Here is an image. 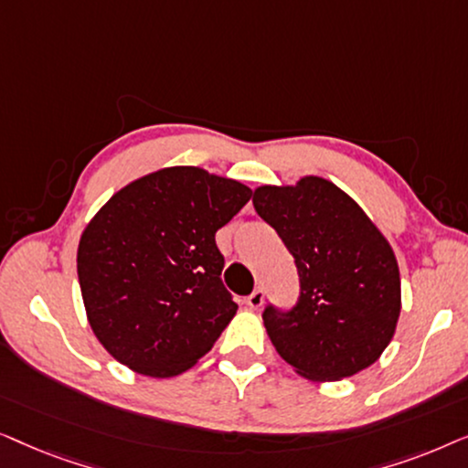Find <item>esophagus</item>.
Listing matches in <instances>:
<instances>
[{
  "instance_id": "1",
  "label": "esophagus",
  "mask_w": 468,
  "mask_h": 468,
  "mask_svg": "<svg viewBox=\"0 0 468 468\" xmlns=\"http://www.w3.org/2000/svg\"><path fill=\"white\" fill-rule=\"evenodd\" d=\"M261 303H264V290H261V287H255V290L247 296V304L251 306V309H260Z\"/></svg>"
}]
</instances>
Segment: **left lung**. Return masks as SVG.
<instances>
[{
	"mask_svg": "<svg viewBox=\"0 0 468 468\" xmlns=\"http://www.w3.org/2000/svg\"><path fill=\"white\" fill-rule=\"evenodd\" d=\"M253 207L293 255L300 281L296 304L268 303L261 313L279 356L317 381L370 367L400 315L399 264L388 240L345 191L319 176L255 189Z\"/></svg>",
	"mask_w": 468,
	"mask_h": 468,
	"instance_id": "obj_1",
	"label": "left lung"
}]
</instances>
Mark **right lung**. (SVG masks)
Masks as SVG:
<instances>
[{"mask_svg":"<svg viewBox=\"0 0 468 468\" xmlns=\"http://www.w3.org/2000/svg\"><path fill=\"white\" fill-rule=\"evenodd\" d=\"M251 189L194 165L165 168L114 194L79 245L89 324L121 364L175 377L208 354L239 304L215 242Z\"/></svg>","mask_w":468,"mask_h":468,"instance_id":"right-lung-1","label":"right lung"}]
</instances>
